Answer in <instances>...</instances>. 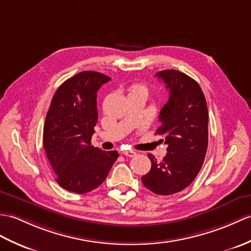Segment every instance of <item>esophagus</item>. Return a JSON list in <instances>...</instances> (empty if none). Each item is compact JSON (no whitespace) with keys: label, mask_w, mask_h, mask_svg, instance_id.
Returning <instances> with one entry per match:
<instances>
[{"label":"esophagus","mask_w":251,"mask_h":251,"mask_svg":"<svg viewBox=\"0 0 251 251\" xmlns=\"http://www.w3.org/2000/svg\"><path fill=\"white\" fill-rule=\"evenodd\" d=\"M124 156H128V157H135L137 155V153L135 151H129V150H124L123 152H122Z\"/></svg>","instance_id":"34e87169"}]
</instances>
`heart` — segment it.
<instances>
[{
  "label": "heart",
  "mask_w": 251,
  "mask_h": 251,
  "mask_svg": "<svg viewBox=\"0 0 251 251\" xmlns=\"http://www.w3.org/2000/svg\"><path fill=\"white\" fill-rule=\"evenodd\" d=\"M129 91H130V93H132V94H144L145 96H148V94H149L148 86L142 84V83L132 84L129 87Z\"/></svg>",
  "instance_id": "obj_1"
}]
</instances>
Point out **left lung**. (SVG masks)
<instances>
[{"label":"left lung","mask_w":251,"mask_h":251,"mask_svg":"<svg viewBox=\"0 0 251 251\" xmlns=\"http://www.w3.org/2000/svg\"><path fill=\"white\" fill-rule=\"evenodd\" d=\"M156 75L170 94L160 110L161 125L156 130L164 136L168 153L160 162L149 154L152 167L141 179L154 194L169 196L187 188L201 170L208 144V112L200 85L189 75L176 69Z\"/></svg>","instance_id":"left-lung-1"}]
</instances>
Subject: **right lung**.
<instances>
[{"instance_id":"1","label":"right lung","mask_w":251,"mask_h":251,"mask_svg":"<svg viewBox=\"0 0 251 251\" xmlns=\"http://www.w3.org/2000/svg\"><path fill=\"white\" fill-rule=\"evenodd\" d=\"M111 78L81 72L60 85L46 115L43 144L62 188L75 194L96 189L118 159L116 151L91 145L97 123V91Z\"/></svg>"}]
</instances>
